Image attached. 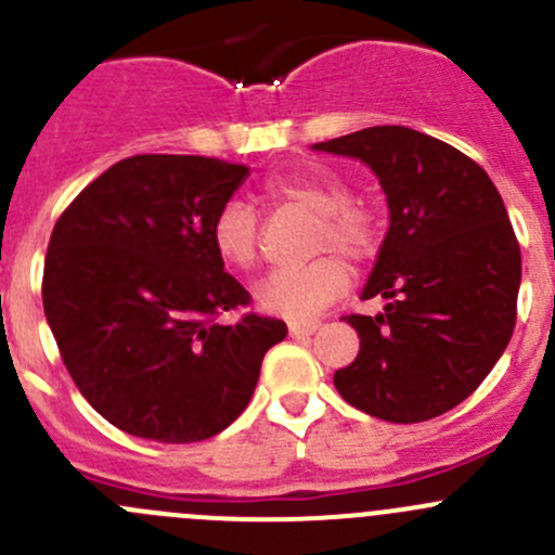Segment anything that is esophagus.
I'll list each match as a JSON object with an SVG mask.
<instances>
[{"instance_id": "1", "label": "esophagus", "mask_w": 555, "mask_h": 555, "mask_svg": "<svg viewBox=\"0 0 555 555\" xmlns=\"http://www.w3.org/2000/svg\"><path fill=\"white\" fill-rule=\"evenodd\" d=\"M319 324H322L319 319H293V322H289V335H293V338H304V335L317 333Z\"/></svg>"}]
</instances>
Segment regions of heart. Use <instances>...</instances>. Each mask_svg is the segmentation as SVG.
<instances>
[{
	"instance_id": "b5f03b06",
	"label": "heart",
	"mask_w": 555,
	"mask_h": 555,
	"mask_svg": "<svg viewBox=\"0 0 555 555\" xmlns=\"http://www.w3.org/2000/svg\"><path fill=\"white\" fill-rule=\"evenodd\" d=\"M262 198L271 206H295L317 215L311 251H338L351 262L371 260L382 244V228L371 204L351 198V188L340 173L306 169L279 173L262 182ZM211 246L225 266L249 271L260 257V225L244 201H225L209 228ZM335 255H319L306 266L276 268L255 289L260 309L282 317L304 319L333 304L351 282L349 266Z\"/></svg>"
}]
</instances>
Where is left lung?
<instances>
[{
    "label": "left lung",
    "mask_w": 555,
    "mask_h": 555,
    "mask_svg": "<svg viewBox=\"0 0 555 555\" xmlns=\"http://www.w3.org/2000/svg\"><path fill=\"white\" fill-rule=\"evenodd\" d=\"M313 147L365 160L391 220L362 293L389 304L344 317L360 354L335 371V389L384 422L440 416L478 389L516 327L520 246L500 190L473 158L405 126Z\"/></svg>",
    "instance_id": "obj_1"
}]
</instances>
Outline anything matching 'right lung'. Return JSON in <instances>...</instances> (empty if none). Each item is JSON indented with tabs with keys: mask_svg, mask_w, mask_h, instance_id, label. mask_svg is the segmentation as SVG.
<instances>
[{
	"mask_svg": "<svg viewBox=\"0 0 555 555\" xmlns=\"http://www.w3.org/2000/svg\"><path fill=\"white\" fill-rule=\"evenodd\" d=\"M249 169L204 155H133L93 179L50 233L42 306L80 395L160 443L222 433L249 405L282 319L211 246L217 209ZM238 312L236 323H217Z\"/></svg>",
	"mask_w": 555,
	"mask_h": 555,
	"instance_id": "right-lung-1",
	"label": "right lung"
}]
</instances>
